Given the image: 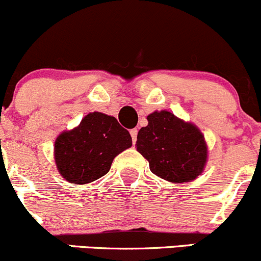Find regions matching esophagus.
I'll list each match as a JSON object with an SVG mask.
<instances>
[{
  "instance_id": "1",
  "label": "esophagus",
  "mask_w": 261,
  "mask_h": 261,
  "mask_svg": "<svg viewBox=\"0 0 261 261\" xmlns=\"http://www.w3.org/2000/svg\"><path fill=\"white\" fill-rule=\"evenodd\" d=\"M137 134H138V130H137V128H134V129H130V136H132V141H133V144H136V142H137Z\"/></svg>"
}]
</instances>
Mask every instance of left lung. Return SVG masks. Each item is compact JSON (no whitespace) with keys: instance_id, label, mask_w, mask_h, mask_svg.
Segmentation results:
<instances>
[{"instance_id":"left-lung-1","label":"left lung","mask_w":261,"mask_h":261,"mask_svg":"<svg viewBox=\"0 0 261 261\" xmlns=\"http://www.w3.org/2000/svg\"><path fill=\"white\" fill-rule=\"evenodd\" d=\"M147 119L136 147L149 162L150 172L170 183L197 179L208 161V145L200 129L168 111L153 112Z\"/></svg>"}]
</instances>
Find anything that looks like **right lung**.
I'll return each mask as SVG.
<instances>
[{"mask_svg": "<svg viewBox=\"0 0 261 261\" xmlns=\"http://www.w3.org/2000/svg\"><path fill=\"white\" fill-rule=\"evenodd\" d=\"M130 147L129 132L114 117L92 112L77 127L56 138L53 154L62 178L69 183L87 184L107 174L113 159Z\"/></svg>", "mask_w": 261, "mask_h": 261, "instance_id": "add662e5", "label": "right lung"}]
</instances>
